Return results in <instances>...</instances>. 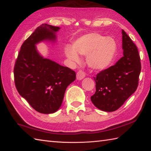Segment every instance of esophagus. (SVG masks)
I'll use <instances>...</instances> for the list:
<instances>
[{"instance_id":"obj_1","label":"esophagus","mask_w":151,"mask_h":151,"mask_svg":"<svg viewBox=\"0 0 151 151\" xmlns=\"http://www.w3.org/2000/svg\"><path fill=\"white\" fill-rule=\"evenodd\" d=\"M86 76V73L84 70H79L76 73V78L78 80H82Z\"/></svg>"}]
</instances>
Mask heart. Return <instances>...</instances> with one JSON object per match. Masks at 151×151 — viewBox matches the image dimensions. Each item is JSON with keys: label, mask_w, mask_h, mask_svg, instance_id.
Returning <instances> with one entry per match:
<instances>
[{"label": "heart", "mask_w": 151, "mask_h": 151, "mask_svg": "<svg viewBox=\"0 0 151 151\" xmlns=\"http://www.w3.org/2000/svg\"><path fill=\"white\" fill-rule=\"evenodd\" d=\"M117 52V45L110 37L98 33H90L79 37L73 43V47H65L67 57L78 62L77 54L88 56L89 65L96 69H102L110 65Z\"/></svg>", "instance_id": "1"}]
</instances>
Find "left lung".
Returning a JSON list of instances; mask_svg holds the SVG:
<instances>
[{
    "mask_svg": "<svg viewBox=\"0 0 151 151\" xmlns=\"http://www.w3.org/2000/svg\"><path fill=\"white\" fill-rule=\"evenodd\" d=\"M123 56L94 77L96 91L91 100L96 107L105 111L119 108L138 86L142 69L136 45L123 30Z\"/></svg>",
    "mask_w": 151,
    "mask_h": 151,
    "instance_id": "obj_1",
    "label": "left lung"
}]
</instances>
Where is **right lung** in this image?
<instances>
[{"mask_svg":"<svg viewBox=\"0 0 151 151\" xmlns=\"http://www.w3.org/2000/svg\"><path fill=\"white\" fill-rule=\"evenodd\" d=\"M59 27L42 24L24 41L15 61L14 74L16 89L35 110L52 114L62 105L65 89L76 79V73L67 67L43 58L35 45L54 40Z\"/></svg>","mask_w":151,"mask_h":151,"instance_id":"add662e5","label":"right lung"}]
</instances>
